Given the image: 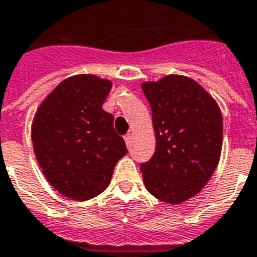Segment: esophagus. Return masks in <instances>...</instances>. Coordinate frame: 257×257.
Wrapping results in <instances>:
<instances>
[{
    "mask_svg": "<svg viewBox=\"0 0 257 257\" xmlns=\"http://www.w3.org/2000/svg\"><path fill=\"white\" fill-rule=\"evenodd\" d=\"M123 139H125V143H126V146H128V147H131V143H132V136H131V134L126 135Z\"/></svg>",
    "mask_w": 257,
    "mask_h": 257,
    "instance_id": "obj_1",
    "label": "esophagus"
}]
</instances>
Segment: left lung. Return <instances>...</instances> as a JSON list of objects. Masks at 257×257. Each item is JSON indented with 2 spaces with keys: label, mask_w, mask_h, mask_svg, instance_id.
Instances as JSON below:
<instances>
[{
  "label": "left lung",
  "mask_w": 257,
  "mask_h": 257,
  "mask_svg": "<svg viewBox=\"0 0 257 257\" xmlns=\"http://www.w3.org/2000/svg\"><path fill=\"white\" fill-rule=\"evenodd\" d=\"M151 106L156 153L140 171L149 193L182 204L204 189L219 164L223 118L219 104L194 79L169 74L142 84Z\"/></svg>",
  "instance_id": "1"
}]
</instances>
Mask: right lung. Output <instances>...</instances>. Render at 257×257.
<instances>
[{
    "mask_svg": "<svg viewBox=\"0 0 257 257\" xmlns=\"http://www.w3.org/2000/svg\"><path fill=\"white\" fill-rule=\"evenodd\" d=\"M111 81L93 75L68 77L42 100L31 123V140L48 183L75 201L108 187L114 167L128 150L114 131V117L101 106Z\"/></svg>",
    "mask_w": 257,
    "mask_h": 257,
    "instance_id": "1",
    "label": "right lung"
}]
</instances>
